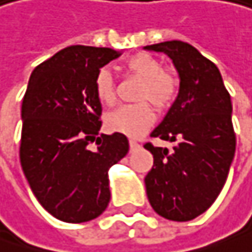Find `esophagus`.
<instances>
[{"label":"esophagus","mask_w":252,"mask_h":252,"mask_svg":"<svg viewBox=\"0 0 252 252\" xmlns=\"http://www.w3.org/2000/svg\"><path fill=\"white\" fill-rule=\"evenodd\" d=\"M129 145H130V151H135L136 148H139V143L135 142V140H130V142H129Z\"/></svg>","instance_id":"1"}]
</instances>
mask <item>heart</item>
Returning <instances> with one entry per match:
<instances>
[{
    "label": "heart",
    "mask_w": 252,
    "mask_h": 252,
    "mask_svg": "<svg viewBox=\"0 0 252 252\" xmlns=\"http://www.w3.org/2000/svg\"><path fill=\"white\" fill-rule=\"evenodd\" d=\"M125 70L129 76L140 80L136 92L139 103L122 106L106 115V127L113 133L139 137L155 122L152 103L156 110H165L176 96V79L169 70L162 68V63L148 53H137L126 60ZM94 92L100 103L113 104L116 100V83L109 68H100L94 79Z\"/></svg>",
    "instance_id": "heart-1"
}]
</instances>
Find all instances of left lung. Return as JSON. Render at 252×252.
I'll use <instances>...</instances> for the list:
<instances>
[{"mask_svg":"<svg viewBox=\"0 0 252 252\" xmlns=\"http://www.w3.org/2000/svg\"><path fill=\"white\" fill-rule=\"evenodd\" d=\"M165 53L179 74V93L151 136L175 142L173 151L145 149L153 166L145 178L156 214L171 221H190L204 214L224 188L235 153L231 96L218 67L184 41L146 45Z\"/></svg>","mask_w":252,"mask_h":252,"instance_id":"1","label":"left lung"}]
</instances>
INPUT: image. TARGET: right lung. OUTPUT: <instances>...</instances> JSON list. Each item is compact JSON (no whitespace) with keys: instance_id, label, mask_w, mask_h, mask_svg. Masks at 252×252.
<instances>
[{"instance_id":"obj_1","label":"right lung","mask_w":252,"mask_h":252,"mask_svg":"<svg viewBox=\"0 0 252 252\" xmlns=\"http://www.w3.org/2000/svg\"><path fill=\"white\" fill-rule=\"evenodd\" d=\"M120 53L70 45L34 68L21 107L20 160L37 201L64 222L97 218L109 205V169L129 152L122 133L99 135L94 79ZM94 144V147H92Z\"/></svg>"}]
</instances>
